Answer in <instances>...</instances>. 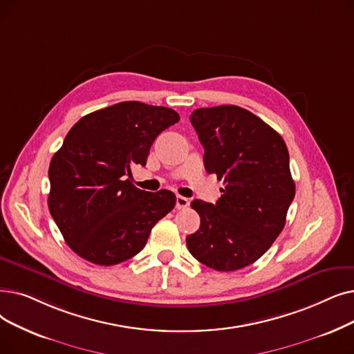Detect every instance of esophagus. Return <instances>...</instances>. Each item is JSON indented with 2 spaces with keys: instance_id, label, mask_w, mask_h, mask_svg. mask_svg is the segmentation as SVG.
<instances>
[{
  "instance_id": "obj_1",
  "label": "esophagus",
  "mask_w": 354,
  "mask_h": 354,
  "mask_svg": "<svg viewBox=\"0 0 354 354\" xmlns=\"http://www.w3.org/2000/svg\"><path fill=\"white\" fill-rule=\"evenodd\" d=\"M188 205H189V199L188 198L180 196V195L176 196V208L178 209H183V208H187Z\"/></svg>"
}]
</instances>
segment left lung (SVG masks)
Returning a JSON list of instances; mask_svg holds the SVG:
<instances>
[{"label":"left lung","instance_id":"left-lung-1","mask_svg":"<svg viewBox=\"0 0 354 354\" xmlns=\"http://www.w3.org/2000/svg\"><path fill=\"white\" fill-rule=\"evenodd\" d=\"M191 122L205 150L207 172L225 187L215 204L191 203L201 225L187 245L211 269L239 270L262 257L285 227L295 196L289 153L279 133L237 105L198 109Z\"/></svg>","mask_w":354,"mask_h":354}]
</instances>
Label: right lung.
<instances>
[{
    "label": "right lung",
    "mask_w": 354,
    "mask_h": 354,
    "mask_svg": "<svg viewBox=\"0 0 354 354\" xmlns=\"http://www.w3.org/2000/svg\"><path fill=\"white\" fill-rule=\"evenodd\" d=\"M178 121L172 109L126 101L82 117L69 130L49 166L48 204L76 254L100 266L124 262L174 209V192H146L130 178L133 166H146L156 137Z\"/></svg>",
    "instance_id": "obj_1"
}]
</instances>
